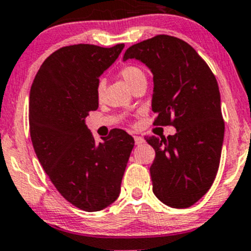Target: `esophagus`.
Segmentation results:
<instances>
[{
    "instance_id": "34e87169",
    "label": "esophagus",
    "mask_w": 251,
    "mask_h": 251,
    "mask_svg": "<svg viewBox=\"0 0 251 251\" xmlns=\"http://www.w3.org/2000/svg\"><path fill=\"white\" fill-rule=\"evenodd\" d=\"M133 138H135V143L137 144V146H138V144H142L144 142L143 137H141V136H135V137H133Z\"/></svg>"
}]
</instances>
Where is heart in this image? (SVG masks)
I'll use <instances>...</instances> for the list:
<instances>
[{"label":"heart","instance_id":"obj_1","mask_svg":"<svg viewBox=\"0 0 251 251\" xmlns=\"http://www.w3.org/2000/svg\"><path fill=\"white\" fill-rule=\"evenodd\" d=\"M120 76L123 77V80L125 81L126 85L131 88V86L136 82L137 80H140L141 77H144V73L142 72V69H140L136 65H125L123 69L120 70ZM103 90H104V81L100 80L97 83V88H96V92H97L98 97H100L103 93Z\"/></svg>","mask_w":251,"mask_h":251}]
</instances>
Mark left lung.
I'll return each instance as SVG.
<instances>
[{
	"label": "left lung",
	"mask_w": 251,
	"mask_h": 251,
	"mask_svg": "<svg viewBox=\"0 0 251 251\" xmlns=\"http://www.w3.org/2000/svg\"><path fill=\"white\" fill-rule=\"evenodd\" d=\"M137 59L153 74L154 125H173L168 137H146L155 151L153 193L168 206L196 204L211 187L221 158L225 123L214 74L191 45L158 35L128 47L124 60Z\"/></svg>",
	"instance_id": "1"
}]
</instances>
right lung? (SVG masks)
<instances>
[{"instance_id":"obj_1","label":"right lung","mask_w":251,"mask_h":251,"mask_svg":"<svg viewBox=\"0 0 251 251\" xmlns=\"http://www.w3.org/2000/svg\"><path fill=\"white\" fill-rule=\"evenodd\" d=\"M124 47L80 44L59 48L42 63L30 90V136L37 159L57 191L88 212L118 199L135 146L120 128L96 143L85 123L98 108L100 76Z\"/></svg>"}]
</instances>
